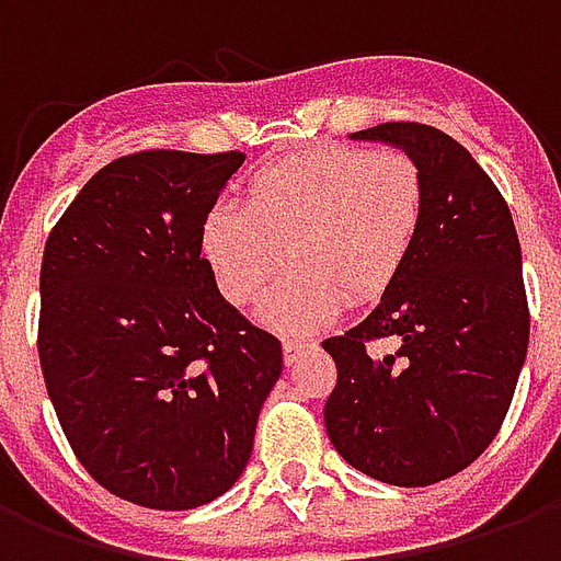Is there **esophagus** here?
<instances>
[{"mask_svg":"<svg viewBox=\"0 0 561 561\" xmlns=\"http://www.w3.org/2000/svg\"><path fill=\"white\" fill-rule=\"evenodd\" d=\"M318 345L316 342H294L288 340L285 345H282V360H285V366H297L300 360H304L306 354L316 352Z\"/></svg>","mask_w":561,"mask_h":561,"instance_id":"obj_1","label":"esophagus"}]
</instances>
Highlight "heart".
Here are the masks:
<instances>
[{
    "instance_id": "heart-1",
    "label": "heart",
    "mask_w": 561,
    "mask_h": 561,
    "mask_svg": "<svg viewBox=\"0 0 561 561\" xmlns=\"http://www.w3.org/2000/svg\"><path fill=\"white\" fill-rule=\"evenodd\" d=\"M423 209V173L400 149H309L261 168L245 183L243 209H209L201 255L237 309L257 304L288 257L294 273L257 318L304 336L328 328L345 300L388 291L412 257Z\"/></svg>"
}]
</instances>
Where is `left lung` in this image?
Listing matches in <instances>:
<instances>
[{"label": "left lung", "instance_id": "8db88e82", "mask_svg": "<svg viewBox=\"0 0 561 561\" xmlns=\"http://www.w3.org/2000/svg\"><path fill=\"white\" fill-rule=\"evenodd\" d=\"M352 140L417 161L426 209L381 304L324 340L336 388L324 426L340 457L393 486H430L481 457L505 421L529 348L523 255L511 209L462 144L433 126L385 123ZM390 335L376 358L365 342Z\"/></svg>", "mask_w": 561, "mask_h": 561}]
</instances>
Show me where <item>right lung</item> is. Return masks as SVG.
Masks as SVG:
<instances>
[{"label":"right lung","mask_w":561,"mask_h":561,"mask_svg":"<svg viewBox=\"0 0 561 561\" xmlns=\"http://www.w3.org/2000/svg\"><path fill=\"white\" fill-rule=\"evenodd\" d=\"M243 152H138L92 176L47 237L38 357L68 445L104 490L156 511L228 493L282 345L201 257Z\"/></svg>","instance_id":"obj_1"}]
</instances>
